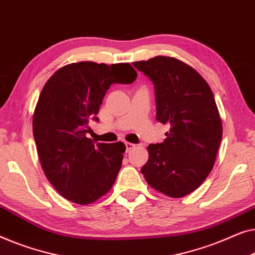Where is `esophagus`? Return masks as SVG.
Masks as SVG:
<instances>
[{
	"label": "esophagus",
	"mask_w": 255,
	"mask_h": 255,
	"mask_svg": "<svg viewBox=\"0 0 255 255\" xmlns=\"http://www.w3.org/2000/svg\"><path fill=\"white\" fill-rule=\"evenodd\" d=\"M125 144H126V151H127V152H128V151H130L131 149H134V148H135V144H134V143L126 142V143H125Z\"/></svg>",
	"instance_id": "esophagus-1"
}]
</instances>
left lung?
Instances as JSON below:
<instances>
[{
	"label": "left lung",
	"mask_w": 255,
	"mask_h": 255,
	"mask_svg": "<svg viewBox=\"0 0 255 255\" xmlns=\"http://www.w3.org/2000/svg\"><path fill=\"white\" fill-rule=\"evenodd\" d=\"M132 64L155 85L156 120L170 125L163 143L148 145L141 172L152 188L182 198L206 180L216 159L223 129L214 95L198 71L174 57Z\"/></svg>",
	"instance_id": "8db88e82"
}]
</instances>
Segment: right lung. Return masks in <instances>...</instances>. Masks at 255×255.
Here are the masks:
<instances>
[{
	"instance_id": "add662e5",
	"label": "right lung",
	"mask_w": 255,
	"mask_h": 255,
	"mask_svg": "<svg viewBox=\"0 0 255 255\" xmlns=\"http://www.w3.org/2000/svg\"><path fill=\"white\" fill-rule=\"evenodd\" d=\"M137 73L129 63L78 62L47 81L33 114V136L42 170L63 198L95 202L112 188L123 165V142L95 143L87 134L98 121L104 96L114 83L130 84Z\"/></svg>"
}]
</instances>
